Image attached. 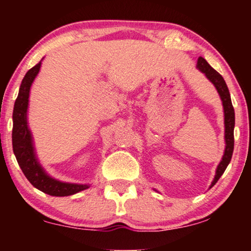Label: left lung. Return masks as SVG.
Returning a JSON list of instances; mask_svg holds the SVG:
<instances>
[{"label":"left lung","instance_id":"left-lung-1","mask_svg":"<svg viewBox=\"0 0 251 251\" xmlns=\"http://www.w3.org/2000/svg\"><path fill=\"white\" fill-rule=\"evenodd\" d=\"M197 67L200 70L202 73L205 74V76L215 88L217 89L219 96L223 101V107H224V123H225V152L223 155V159L219 162L217 170H216V175L214 180L210 185V188L217 183L219 178L224 171L227 168L229 161L232 159L233 150H234V125H235V115H234V108H233L232 101H231V95H229L228 88L225 83V80L223 78L221 74L217 71H215L210 65L207 63L204 58L199 57Z\"/></svg>","mask_w":251,"mask_h":251}]
</instances>
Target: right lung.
I'll use <instances>...</instances> for the list:
<instances>
[{"mask_svg": "<svg viewBox=\"0 0 251 251\" xmlns=\"http://www.w3.org/2000/svg\"><path fill=\"white\" fill-rule=\"evenodd\" d=\"M40 67L41 61L27 72L20 84L19 94L16 99L12 114V149L20 169L34 187L52 197H68L87 190L89 185L63 183L50 177L37 161L34 152L32 133L27 125V108H28L30 85L39 74Z\"/></svg>", "mask_w": 251, "mask_h": 251, "instance_id": "right-lung-1", "label": "right lung"}]
</instances>
